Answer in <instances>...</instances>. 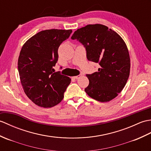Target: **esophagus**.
<instances>
[{"mask_svg": "<svg viewBox=\"0 0 151 151\" xmlns=\"http://www.w3.org/2000/svg\"><path fill=\"white\" fill-rule=\"evenodd\" d=\"M81 77V74H79V75H78V76H74L73 77V78L74 79H79V78H80Z\"/></svg>", "mask_w": 151, "mask_h": 151, "instance_id": "obj_1", "label": "esophagus"}]
</instances>
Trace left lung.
<instances>
[{"label":"left lung","instance_id":"left-lung-1","mask_svg":"<svg viewBox=\"0 0 151 151\" xmlns=\"http://www.w3.org/2000/svg\"><path fill=\"white\" fill-rule=\"evenodd\" d=\"M71 38L85 46L88 60L100 66L98 72L86 75L89 85L85 92L100 102L114 99L125 87L130 74V59L125 41L118 33L100 24L78 29Z\"/></svg>","mask_w":151,"mask_h":151}]
</instances>
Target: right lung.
<instances>
[{"instance_id": "right-lung-1", "label": "right lung", "mask_w": 151, "mask_h": 151, "mask_svg": "<svg viewBox=\"0 0 151 151\" xmlns=\"http://www.w3.org/2000/svg\"><path fill=\"white\" fill-rule=\"evenodd\" d=\"M72 29H46L32 36L21 48L18 59L20 80L26 95L35 105L50 108L61 102L71 81L54 72L60 45Z\"/></svg>"}]
</instances>
